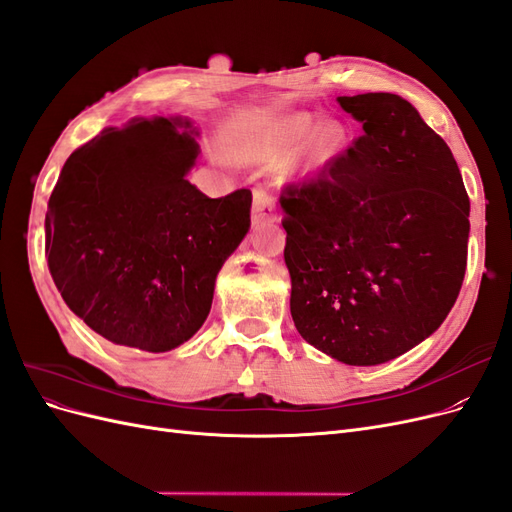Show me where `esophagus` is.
Wrapping results in <instances>:
<instances>
[{"label":"esophagus","mask_w":512,"mask_h":512,"mask_svg":"<svg viewBox=\"0 0 512 512\" xmlns=\"http://www.w3.org/2000/svg\"><path fill=\"white\" fill-rule=\"evenodd\" d=\"M277 220V211H275V200L273 196L256 188L254 190V205H252V222L254 224H267V222H275Z\"/></svg>","instance_id":"obj_1"}]
</instances>
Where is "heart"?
<instances>
[{
	"label": "heart",
	"instance_id": "obj_1",
	"mask_svg": "<svg viewBox=\"0 0 512 512\" xmlns=\"http://www.w3.org/2000/svg\"><path fill=\"white\" fill-rule=\"evenodd\" d=\"M312 117L307 115H292L282 121H277L275 126L262 138V143L256 147V156L269 164L284 162L291 151L292 158L286 164V173L290 177H312L324 166H329L339 151L344 149L346 132L339 123H320L312 133ZM307 135L306 139L304 136ZM305 138L304 142L302 138ZM304 143L301 144L300 141Z\"/></svg>",
	"mask_w": 512,
	"mask_h": 512
}]
</instances>
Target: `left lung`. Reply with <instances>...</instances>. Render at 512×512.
<instances>
[{"mask_svg":"<svg viewBox=\"0 0 512 512\" xmlns=\"http://www.w3.org/2000/svg\"><path fill=\"white\" fill-rule=\"evenodd\" d=\"M337 102L365 132L280 198L290 314L324 354L380 365L421 344L455 305L470 198L451 149L408 100Z\"/></svg>","mask_w":512,"mask_h":512,"instance_id":"left-lung-1","label":"left lung"}]
</instances>
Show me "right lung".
Segmentation results:
<instances>
[{"label": "right lung", "instance_id": "1", "mask_svg": "<svg viewBox=\"0 0 512 512\" xmlns=\"http://www.w3.org/2000/svg\"><path fill=\"white\" fill-rule=\"evenodd\" d=\"M196 136L183 117L104 128L66 160L49 198L53 282L117 346L166 352L188 342L250 230V190L209 198L188 181Z\"/></svg>", "mask_w": 512, "mask_h": 512}]
</instances>
